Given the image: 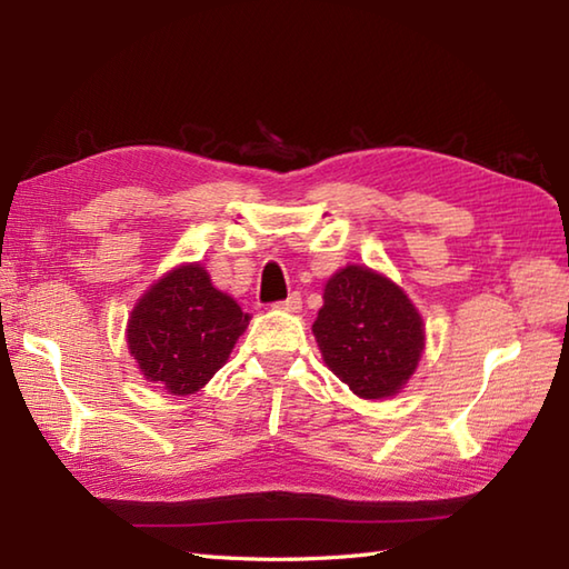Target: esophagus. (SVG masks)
Masks as SVG:
<instances>
[{"instance_id":"obj_1","label":"esophagus","mask_w":569,"mask_h":569,"mask_svg":"<svg viewBox=\"0 0 569 569\" xmlns=\"http://www.w3.org/2000/svg\"><path fill=\"white\" fill-rule=\"evenodd\" d=\"M276 308L286 312H300V308H303V298H300V293H291L286 300H281V303H276Z\"/></svg>"}]
</instances>
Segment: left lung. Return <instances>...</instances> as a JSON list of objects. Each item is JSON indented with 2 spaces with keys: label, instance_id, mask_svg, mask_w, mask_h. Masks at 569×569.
<instances>
[{
  "label": "left lung",
  "instance_id": "8db88e82",
  "mask_svg": "<svg viewBox=\"0 0 569 569\" xmlns=\"http://www.w3.org/2000/svg\"><path fill=\"white\" fill-rule=\"evenodd\" d=\"M312 335L325 365L365 401L401 393L426 352V322L413 300L359 263L328 278Z\"/></svg>",
  "mask_w": 569,
  "mask_h": 569
}]
</instances>
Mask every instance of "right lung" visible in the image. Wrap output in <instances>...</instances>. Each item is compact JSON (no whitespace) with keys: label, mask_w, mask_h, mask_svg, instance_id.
I'll list each match as a JSON object with an SVG mask.
<instances>
[{"label":"right lung","mask_w":569,"mask_h":569,"mask_svg":"<svg viewBox=\"0 0 569 569\" xmlns=\"http://www.w3.org/2000/svg\"><path fill=\"white\" fill-rule=\"evenodd\" d=\"M249 320L232 296L217 291L200 261L180 263L131 308L129 355L143 379L190 396L227 365Z\"/></svg>","instance_id":"1"}]
</instances>
